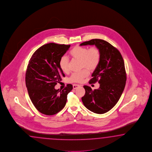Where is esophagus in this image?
<instances>
[{
    "instance_id": "obj_1",
    "label": "esophagus",
    "mask_w": 152,
    "mask_h": 152,
    "mask_svg": "<svg viewBox=\"0 0 152 152\" xmlns=\"http://www.w3.org/2000/svg\"><path fill=\"white\" fill-rule=\"evenodd\" d=\"M81 86L78 85V84H73V88L74 89H75L78 88V87H79V86Z\"/></svg>"
}]
</instances>
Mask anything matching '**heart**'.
Returning a JSON list of instances; mask_svg holds the SVG:
<instances>
[{
    "instance_id": "b5f03b06",
    "label": "heart",
    "mask_w": 152,
    "mask_h": 152,
    "mask_svg": "<svg viewBox=\"0 0 152 152\" xmlns=\"http://www.w3.org/2000/svg\"><path fill=\"white\" fill-rule=\"evenodd\" d=\"M70 57L80 61L82 68H86L90 71L95 70L101 61V55L100 50L96 47L88 48L86 47L75 46L69 51ZM60 69L64 73L69 72V61L66 57H61L59 62ZM89 75V71L83 69L72 74L69 81L74 83H81Z\"/></svg>"
}]
</instances>
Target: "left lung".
Instances as JSON below:
<instances>
[{"instance_id":"left-lung-1","label":"left lung","mask_w":152,"mask_h":152,"mask_svg":"<svg viewBox=\"0 0 152 152\" xmlns=\"http://www.w3.org/2000/svg\"><path fill=\"white\" fill-rule=\"evenodd\" d=\"M95 45L101 52L100 63L89 81L90 84L98 82L100 87L93 90L89 86H84L86 94L82 101L91 112L105 113L117 104L125 89V63L120 51L105 40L91 39L80 45Z\"/></svg>"}]
</instances>
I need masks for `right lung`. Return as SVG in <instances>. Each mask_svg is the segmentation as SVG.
<instances>
[{
  "instance_id": "obj_1",
  "label": "right lung",
  "mask_w": 152,
  "mask_h": 152,
  "mask_svg": "<svg viewBox=\"0 0 152 152\" xmlns=\"http://www.w3.org/2000/svg\"><path fill=\"white\" fill-rule=\"evenodd\" d=\"M70 45L49 43L39 47L27 66L25 82L29 97L36 109L46 115H53L66 104L67 95L73 89L67 84L61 90L55 89L65 75L59 66L61 57Z\"/></svg>"
}]
</instances>
